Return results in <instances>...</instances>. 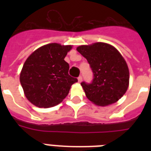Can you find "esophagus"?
Returning a JSON list of instances; mask_svg holds the SVG:
<instances>
[{"label":"esophagus","instance_id":"34e87169","mask_svg":"<svg viewBox=\"0 0 151 151\" xmlns=\"http://www.w3.org/2000/svg\"><path fill=\"white\" fill-rule=\"evenodd\" d=\"M78 82H81V81H82V77H81V76H79L78 78Z\"/></svg>","mask_w":151,"mask_h":151}]
</instances>
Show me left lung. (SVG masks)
<instances>
[{
	"label": "left lung",
	"instance_id": "obj_1",
	"mask_svg": "<svg viewBox=\"0 0 151 151\" xmlns=\"http://www.w3.org/2000/svg\"><path fill=\"white\" fill-rule=\"evenodd\" d=\"M77 50L87 59L93 73L92 82L81 84L88 99L100 106L121 99L129 84V67L121 53L103 42L81 45Z\"/></svg>",
	"mask_w": 151,
	"mask_h": 151
}]
</instances>
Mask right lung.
I'll return each instance as SVG.
<instances>
[{
    "label": "right lung",
    "instance_id": "1",
    "mask_svg": "<svg viewBox=\"0 0 151 151\" xmlns=\"http://www.w3.org/2000/svg\"><path fill=\"white\" fill-rule=\"evenodd\" d=\"M71 45L48 44L37 48L27 59L20 73V83L27 99L40 108L59 104L78 81L69 75L64 60Z\"/></svg>",
    "mask_w": 151,
    "mask_h": 151
}]
</instances>
